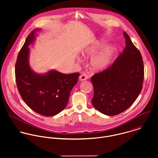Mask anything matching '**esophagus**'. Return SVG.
I'll return each instance as SVG.
<instances>
[{
  "mask_svg": "<svg viewBox=\"0 0 158 158\" xmlns=\"http://www.w3.org/2000/svg\"><path fill=\"white\" fill-rule=\"evenodd\" d=\"M88 78V76L85 74V73H82L80 75L79 77V79L81 80V81H84V80H87Z\"/></svg>",
  "mask_w": 158,
  "mask_h": 158,
  "instance_id": "34e87169",
  "label": "esophagus"
}]
</instances>
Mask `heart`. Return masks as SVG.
Here are the masks:
<instances>
[{
  "label": "heart",
  "instance_id": "obj_1",
  "mask_svg": "<svg viewBox=\"0 0 158 158\" xmlns=\"http://www.w3.org/2000/svg\"><path fill=\"white\" fill-rule=\"evenodd\" d=\"M105 45L103 42H100L88 52V54L93 55ZM113 47H108L104 48L97 55H95L90 60V66L94 70H101L108 67L110 64L115 53Z\"/></svg>",
  "mask_w": 158,
  "mask_h": 158
}]
</instances>
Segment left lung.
Returning <instances> with one entry per match:
<instances>
[{"mask_svg": "<svg viewBox=\"0 0 158 158\" xmlns=\"http://www.w3.org/2000/svg\"><path fill=\"white\" fill-rule=\"evenodd\" d=\"M126 47L113 64L91 77L92 104L99 112L115 115L127 110L142 89L144 67L139 50L123 32Z\"/></svg>", "mask_w": 158, "mask_h": 158, "instance_id": "1", "label": "left lung"}]
</instances>
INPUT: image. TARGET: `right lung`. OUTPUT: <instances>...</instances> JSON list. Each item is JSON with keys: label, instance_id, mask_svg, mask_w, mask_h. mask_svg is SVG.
I'll use <instances>...</instances> for the list:
<instances>
[{"label": "right lung", "instance_id": "add662e5", "mask_svg": "<svg viewBox=\"0 0 158 158\" xmlns=\"http://www.w3.org/2000/svg\"><path fill=\"white\" fill-rule=\"evenodd\" d=\"M36 30L29 34L19 52L15 65L16 81L22 98L32 110L44 116H53L66 106L80 73L64 74L56 70L43 75L34 72L28 63V45L34 41Z\"/></svg>", "mask_w": 158, "mask_h": 158}]
</instances>
